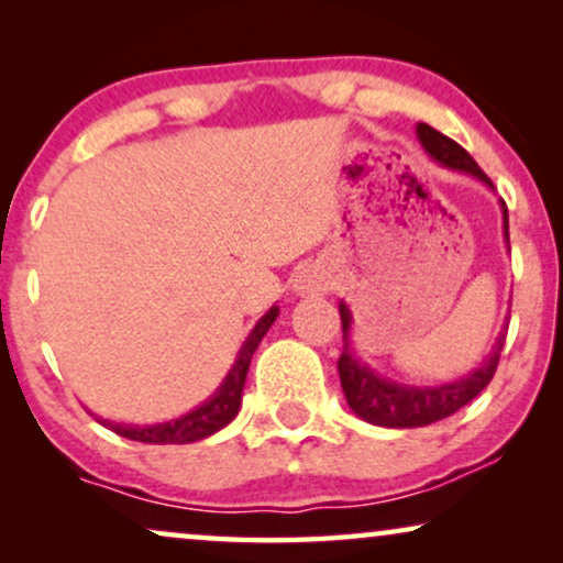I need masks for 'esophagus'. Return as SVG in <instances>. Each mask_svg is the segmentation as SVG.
Returning <instances> with one entry per match:
<instances>
[{"label":"esophagus","instance_id":"obj_1","mask_svg":"<svg viewBox=\"0 0 563 563\" xmlns=\"http://www.w3.org/2000/svg\"><path fill=\"white\" fill-rule=\"evenodd\" d=\"M295 289L302 291V295H328L330 276L320 266H307L305 272L297 274Z\"/></svg>","mask_w":563,"mask_h":563}]
</instances>
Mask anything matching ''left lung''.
Listing matches in <instances>:
<instances>
[{
  "instance_id": "8db88e82",
  "label": "left lung",
  "mask_w": 563,
  "mask_h": 563,
  "mask_svg": "<svg viewBox=\"0 0 563 563\" xmlns=\"http://www.w3.org/2000/svg\"><path fill=\"white\" fill-rule=\"evenodd\" d=\"M418 141L428 156L438 161V164L453 168V172L472 174L476 179L492 187L489 176L482 172L479 164L461 148L456 141L449 135L438 133L435 128L418 122ZM495 189V187H492ZM503 220H505V241L510 249V222H507V205L503 202ZM341 322H343V353L338 358V374H341V387L345 395V402L361 420L372 422V426L382 428H422L430 422H438L449 418L461 407L472 402L479 391L492 382L497 372L499 353L505 345V330L497 335L492 353L482 361L479 368L472 374L461 376L456 382L438 384V387H402V384L384 379V376L374 374L366 364H361L356 353L351 349V310L349 305L341 302Z\"/></svg>"
}]
</instances>
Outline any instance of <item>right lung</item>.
<instances>
[{
  "label": "right lung",
  "instance_id": "obj_1",
  "mask_svg": "<svg viewBox=\"0 0 563 563\" xmlns=\"http://www.w3.org/2000/svg\"><path fill=\"white\" fill-rule=\"evenodd\" d=\"M276 314H279V307H272L264 318L256 322V328L251 330V335L245 338L241 353H238L233 368H230L225 382L220 384V389L202 402L195 410L181 415V418L168 420V422H156V426H128V422H110L97 418L107 430L118 433L122 438H130V441L137 443H195L202 441V438L218 433L228 426L230 420L235 418L238 410H241V397H243V384L245 376H249V366L253 353H256L261 338L266 335V330L274 325Z\"/></svg>",
  "mask_w": 563,
  "mask_h": 563
}]
</instances>
